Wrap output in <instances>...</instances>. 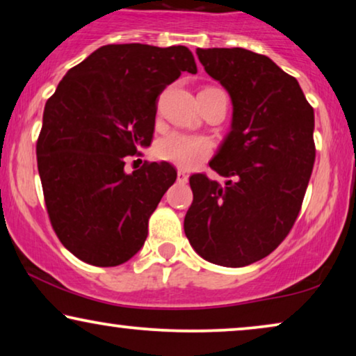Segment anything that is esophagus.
I'll return each mask as SVG.
<instances>
[{
    "label": "esophagus",
    "instance_id": "obj_1",
    "mask_svg": "<svg viewBox=\"0 0 356 356\" xmlns=\"http://www.w3.org/2000/svg\"><path fill=\"white\" fill-rule=\"evenodd\" d=\"M178 181L179 183H186L188 181V175L181 172V170H178Z\"/></svg>",
    "mask_w": 356,
    "mask_h": 356
}]
</instances>
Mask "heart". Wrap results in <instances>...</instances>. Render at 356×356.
I'll use <instances>...</instances> for the list:
<instances>
[{
	"mask_svg": "<svg viewBox=\"0 0 356 356\" xmlns=\"http://www.w3.org/2000/svg\"><path fill=\"white\" fill-rule=\"evenodd\" d=\"M160 160L181 170H193L212 154V143L202 136L186 133H170L155 145Z\"/></svg>",
	"mask_w": 356,
	"mask_h": 356,
	"instance_id": "obj_1",
	"label": "heart"
}]
</instances>
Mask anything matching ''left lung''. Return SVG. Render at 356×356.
Listing matches in <instances>:
<instances>
[{
  "label": "left lung",
  "mask_w": 356,
  "mask_h": 356,
  "mask_svg": "<svg viewBox=\"0 0 356 356\" xmlns=\"http://www.w3.org/2000/svg\"><path fill=\"white\" fill-rule=\"evenodd\" d=\"M199 61L232 99V129L209 162L225 184L189 178L184 233L212 264L243 267L284 241L314 165V110L298 81L245 48H197Z\"/></svg>",
  "instance_id": "left-lung-1"
}]
</instances>
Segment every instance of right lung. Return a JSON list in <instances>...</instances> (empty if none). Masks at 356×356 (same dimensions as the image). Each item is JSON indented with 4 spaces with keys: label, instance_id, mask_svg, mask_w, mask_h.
Returning <instances> with one entry per match:
<instances>
[{
    "label": "right lung",
    "instance_id": "1",
    "mask_svg": "<svg viewBox=\"0 0 356 356\" xmlns=\"http://www.w3.org/2000/svg\"><path fill=\"white\" fill-rule=\"evenodd\" d=\"M183 71L197 72L186 47L105 45L71 67L47 100L37 165L48 217L63 246L87 264L129 261L177 179L168 162L126 173L124 159L149 147L157 97Z\"/></svg>",
    "mask_w": 356,
    "mask_h": 356
}]
</instances>
